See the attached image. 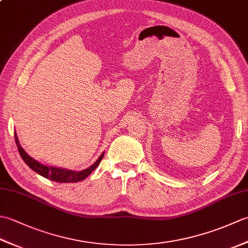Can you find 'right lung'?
<instances>
[{
    "label": "right lung",
    "instance_id": "1",
    "mask_svg": "<svg viewBox=\"0 0 248 248\" xmlns=\"http://www.w3.org/2000/svg\"><path fill=\"white\" fill-rule=\"evenodd\" d=\"M15 140H16V144H17L19 154L21 157H22V160L25 162V164L30 168H31L35 172L38 173V175L43 176L46 179H50V180L55 181V182L67 183V182H78V181L84 180V179L87 178L94 170H96L104 155V152H103V154L98 157V160L94 162L92 166H89L88 168H86V170L76 171L71 170H66V168H60V167L41 164V163L34 160L33 157L26 154L25 150L21 147L19 140L17 138V133L16 132H15Z\"/></svg>",
    "mask_w": 248,
    "mask_h": 248
}]
</instances>
